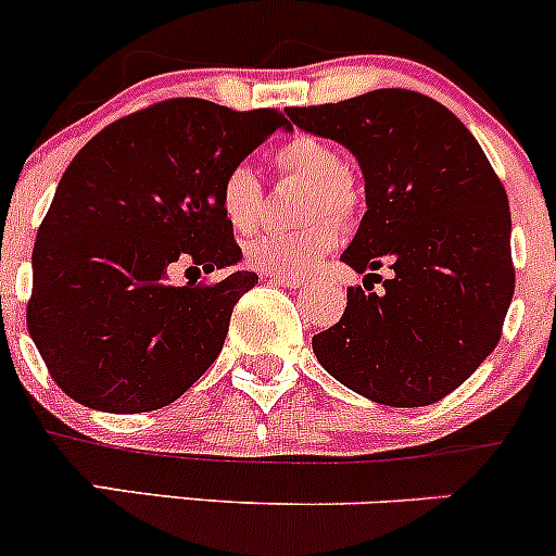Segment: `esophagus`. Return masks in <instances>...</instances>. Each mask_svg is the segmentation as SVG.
<instances>
[{"mask_svg": "<svg viewBox=\"0 0 556 556\" xmlns=\"http://www.w3.org/2000/svg\"><path fill=\"white\" fill-rule=\"evenodd\" d=\"M263 277L268 279V282H277L282 285V288H301V277H295V274H263Z\"/></svg>", "mask_w": 556, "mask_h": 556, "instance_id": "34e87169", "label": "esophagus"}]
</instances>
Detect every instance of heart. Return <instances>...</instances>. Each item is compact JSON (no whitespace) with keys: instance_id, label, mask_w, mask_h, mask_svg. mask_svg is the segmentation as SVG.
<instances>
[{"instance_id":"obj_1","label":"heart","mask_w":556,"mask_h":556,"mask_svg":"<svg viewBox=\"0 0 556 556\" xmlns=\"http://www.w3.org/2000/svg\"><path fill=\"white\" fill-rule=\"evenodd\" d=\"M274 164L279 172L290 174L309 182L304 199V215L319 217L299 231L285 233H255L247 239L244 257L250 266L266 274H306L317 266L341 239V228L333 218H323V214H333L339 220H350L361 204V190H357L352 174L341 164V155L333 144L325 139L299 134L288 139L282 148L274 153ZM220 212L228 226L237 233H247L257 226L263 212V188L261 179L252 166H231L220 179L217 190Z\"/></svg>"}]
</instances>
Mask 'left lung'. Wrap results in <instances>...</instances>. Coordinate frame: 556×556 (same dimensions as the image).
<instances>
[{
	"instance_id": "left-lung-1",
	"label": "left lung",
	"mask_w": 556,
	"mask_h": 556,
	"mask_svg": "<svg viewBox=\"0 0 556 556\" xmlns=\"http://www.w3.org/2000/svg\"><path fill=\"white\" fill-rule=\"evenodd\" d=\"M285 112L361 164L366 215L341 261L366 288L393 268L382 296L346 290L339 323L312 339L319 366L382 406L441 401L490 357L511 306L506 188L463 121L417 91Z\"/></svg>"
}]
</instances>
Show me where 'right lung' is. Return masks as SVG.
<instances>
[{
	"label": "right lung",
	"mask_w": 556,
	"mask_h": 556,
	"mask_svg": "<svg viewBox=\"0 0 556 556\" xmlns=\"http://www.w3.org/2000/svg\"><path fill=\"white\" fill-rule=\"evenodd\" d=\"M279 128L290 123L277 110L169 99L115 121L72 159L37 231L26 309L31 341L72 401L155 412L217 361L257 274L174 288L169 271L242 261L217 190Z\"/></svg>",
	"instance_id": "obj_1"
}]
</instances>
